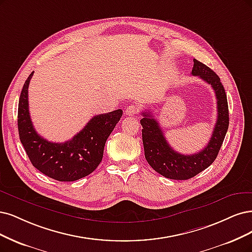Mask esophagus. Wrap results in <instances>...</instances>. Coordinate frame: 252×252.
<instances>
[{
    "label": "esophagus",
    "mask_w": 252,
    "mask_h": 252,
    "mask_svg": "<svg viewBox=\"0 0 252 252\" xmlns=\"http://www.w3.org/2000/svg\"><path fill=\"white\" fill-rule=\"evenodd\" d=\"M138 112V107L135 105H129L126 110H125V115L127 116H134Z\"/></svg>",
    "instance_id": "34e87169"
}]
</instances>
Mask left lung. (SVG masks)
I'll list each match as a JSON object with an SVG mask.
<instances>
[{"label":"left lung","mask_w":252,"mask_h":252,"mask_svg":"<svg viewBox=\"0 0 252 252\" xmlns=\"http://www.w3.org/2000/svg\"><path fill=\"white\" fill-rule=\"evenodd\" d=\"M193 76H199L212 85L217 99L218 117L210 142L200 152L192 155L180 154L173 150L163 135L158 120L150 110L143 112L141 120L145 158L150 166L160 175L176 180H187L209 168L218 155L229 124L226 94L217 75L209 66L194 59Z\"/></svg>","instance_id":"obj_1"}]
</instances>
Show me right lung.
I'll return each instance as SVG.
<instances>
[{
  "label": "right lung",
  "mask_w": 252,
  "mask_h": 252,
  "mask_svg": "<svg viewBox=\"0 0 252 252\" xmlns=\"http://www.w3.org/2000/svg\"><path fill=\"white\" fill-rule=\"evenodd\" d=\"M32 72L25 81L17 111L20 140L32 164L42 174L58 181H75L90 175L102 160L104 146L121 117L122 109L97 115L72 140L49 142L34 129L29 114L28 88Z\"/></svg>",
  "instance_id": "right-lung-1"
}]
</instances>
